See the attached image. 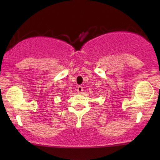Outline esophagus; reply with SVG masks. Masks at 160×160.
Instances as JSON below:
<instances>
[{"instance_id":"34e87169","label":"esophagus","mask_w":160,"mask_h":160,"mask_svg":"<svg viewBox=\"0 0 160 160\" xmlns=\"http://www.w3.org/2000/svg\"><path fill=\"white\" fill-rule=\"evenodd\" d=\"M82 91H83V89H82V87L81 86H78V92L79 93V94H80V93H82Z\"/></svg>"}]
</instances>
